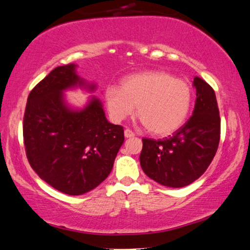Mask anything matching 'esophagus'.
I'll list each match as a JSON object with an SVG mask.
<instances>
[{
  "instance_id": "34e87169",
  "label": "esophagus",
  "mask_w": 250,
  "mask_h": 250,
  "mask_svg": "<svg viewBox=\"0 0 250 250\" xmlns=\"http://www.w3.org/2000/svg\"><path fill=\"white\" fill-rule=\"evenodd\" d=\"M134 135H135V133L133 132L132 130H130V129L125 130V138H132V137H134Z\"/></svg>"
}]
</instances>
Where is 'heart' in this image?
I'll return each mask as SVG.
<instances>
[{"label":"heart","instance_id":"heart-1","mask_svg":"<svg viewBox=\"0 0 250 250\" xmlns=\"http://www.w3.org/2000/svg\"><path fill=\"white\" fill-rule=\"evenodd\" d=\"M111 119L121 122L138 106L139 119L149 132L168 135L185 124L191 109L193 92L187 82L165 71H147L126 76L120 88L106 89Z\"/></svg>","mask_w":250,"mask_h":250}]
</instances>
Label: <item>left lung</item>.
Masks as SVG:
<instances>
[{"label":"left lung","instance_id":"8db88e82","mask_svg":"<svg viewBox=\"0 0 250 250\" xmlns=\"http://www.w3.org/2000/svg\"><path fill=\"white\" fill-rule=\"evenodd\" d=\"M193 115L168 138L142 139L140 164L149 178L166 187L180 188L197 180L215 156L221 138V118L213 88L194 78Z\"/></svg>","mask_w":250,"mask_h":250}]
</instances>
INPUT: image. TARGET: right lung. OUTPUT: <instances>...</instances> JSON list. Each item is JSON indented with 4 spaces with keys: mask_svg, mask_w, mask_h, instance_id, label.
<instances>
[{
    "mask_svg": "<svg viewBox=\"0 0 250 250\" xmlns=\"http://www.w3.org/2000/svg\"><path fill=\"white\" fill-rule=\"evenodd\" d=\"M76 85L95 88L72 63L53 69L29 93L22 122L31 168L71 196L88 192L107 178L125 141L124 126L108 122L99 99L93 97L82 110L65 105L63 90Z\"/></svg>",
    "mask_w": 250,
    "mask_h": 250,
    "instance_id": "right-lung-1",
    "label": "right lung"
}]
</instances>
